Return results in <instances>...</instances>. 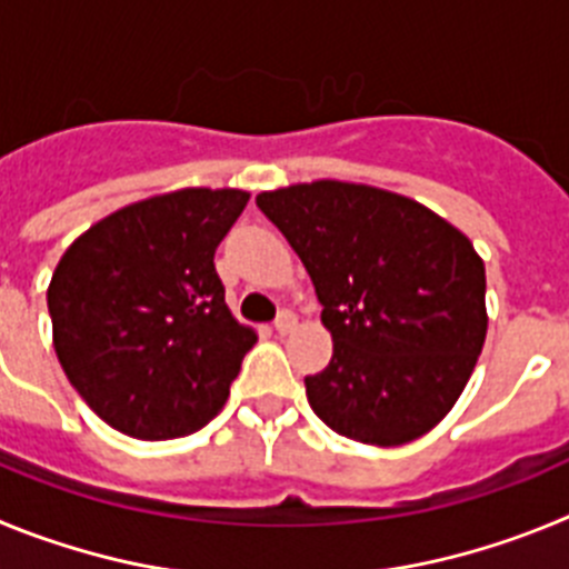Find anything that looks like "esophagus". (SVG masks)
<instances>
[{
    "instance_id": "34e87169",
    "label": "esophagus",
    "mask_w": 569,
    "mask_h": 569,
    "mask_svg": "<svg viewBox=\"0 0 569 569\" xmlns=\"http://www.w3.org/2000/svg\"><path fill=\"white\" fill-rule=\"evenodd\" d=\"M296 325H299V319H296V316L290 313V310H281L273 328H276V333H279V336H288V333H293Z\"/></svg>"
}]
</instances>
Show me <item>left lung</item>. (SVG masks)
I'll return each mask as SVG.
<instances>
[{
  "mask_svg": "<svg viewBox=\"0 0 569 569\" xmlns=\"http://www.w3.org/2000/svg\"><path fill=\"white\" fill-rule=\"evenodd\" d=\"M256 204L299 253L333 336L308 376L330 430L376 447L430 433L459 401L487 336L485 261L425 204L370 184L264 190Z\"/></svg>",
  "mask_w": 569,
  "mask_h": 569,
  "instance_id": "obj_1",
  "label": "left lung"
}]
</instances>
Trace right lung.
Here are the masks:
<instances>
[{
  "label": "right lung",
  "instance_id": "add662e5",
  "mask_svg": "<svg viewBox=\"0 0 569 569\" xmlns=\"http://www.w3.org/2000/svg\"><path fill=\"white\" fill-rule=\"evenodd\" d=\"M248 190L182 188L84 230L48 288L53 350L113 430L188 436L224 407L256 330L224 305L213 256Z\"/></svg>",
  "mask_w": 569,
  "mask_h": 569
}]
</instances>
